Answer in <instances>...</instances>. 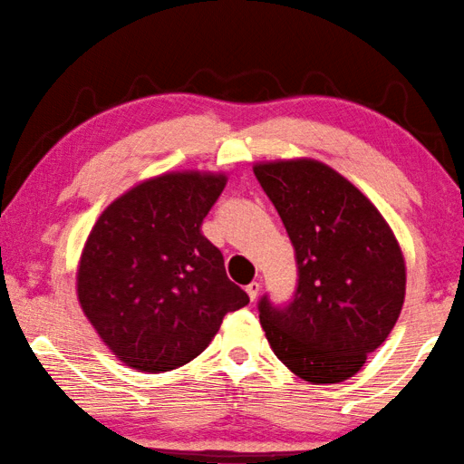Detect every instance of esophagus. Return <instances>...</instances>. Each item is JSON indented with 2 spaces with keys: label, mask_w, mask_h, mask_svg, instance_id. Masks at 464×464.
Listing matches in <instances>:
<instances>
[{
  "label": "esophagus",
  "mask_w": 464,
  "mask_h": 464,
  "mask_svg": "<svg viewBox=\"0 0 464 464\" xmlns=\"http://www.w3.org/2000/svg\"><path fill=\"white\" fill-rule=\"evenodd\" d=\"M259 290H261V285L256 284V282H250V284L246 285V294H248L250 302H255V300H256V295H259Z\"/></svg>",
  "instance_id": "obj_1"
}]
</instances>
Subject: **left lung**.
<instances>
[{
  "label": "left lung",
  "mask_w": 464,
  "mask_h": 464,
  "mask_svg": "<svg viewBox=\"0 0 464 464\" xmlns=\"http://www.w3.org/2000/svg\"><path fill=\"white\" fill-rule=\"evenodd\" d=\"M287 230L298 285L287 304L265 294L259 318L273 353L314 384L343 382L384 343L405 300V261L374 205L316 160L255 166Z\"/></svg>",
  "instance_id": "8db88e82"
}]
</instances>
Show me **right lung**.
I'll return each mask as SVG.
<instances>
[{
    "label": "right lung",
    "instance_id": "right-lung-1",
    "mask_svg": "<svg viewBox=\"0 0 464 464\" xmlns=\"http://www.w3.org/2000/svg\"><path fill=\"white\" fill-rule=\"evenodd\" d=\"M224 174L169 172L140 182L98 218L83 246L78 300L121 362L169 372L197 358L248 295L226 276L201 224Z\"/></svg>",
    "mask_w": 464,
    "mask_h": 464
}]
</instances>
